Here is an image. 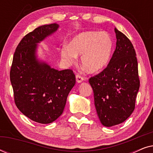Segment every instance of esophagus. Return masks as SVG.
Masks as SVG:
<instances>
[{
  "label": "esophagus",
  "mask_w": 153,
  "mask_h": 153,
  "mask_svg": "<svg viewBox=\"0 0 153 153\" xmlns=\"http://www.w3.org/2000/svg\"><path fill=\"white\" fill-rule=\"evenodd\" d=\"M76 80L77 83H80L82 82L83 80H84V79H83L82 76H81L80 75L77 74V75H76Z\"/></svg>",
  "instance_id": "esophagus-1"
}]
</instances>
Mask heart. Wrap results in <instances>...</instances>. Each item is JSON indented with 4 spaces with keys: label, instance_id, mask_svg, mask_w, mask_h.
I'll use <instances>...</instances> for the list:
<instances>
[{
    "label": "heart",
    "instance_id": "1",
    "mask_svg": "<svg viewBox=\"0 0 153 153\" xmlns=\"http://www.w3.org/2000/svg\"><path fill=\"white\" fill-rule=\"evenodd\" d=\"M113 50L111 37L105 31H88L75 36L70 45H64L60 55L65 63L74 64L81 56V64L88 72L103 69L109 61Z\"/></svg>",
    "mask_w": 153,
    "mask_h": 153
}]
</instances>
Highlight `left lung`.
I'll list each match as a JSON object with an SVG mask.
<instances>
[{"label":"left lung","instance_id":"left-lung-1","mask_svg":"<svg viewBox=\"0 0 153 153\" xmlns=\"http://www.w3.org/2000/svg\"><path fill=\"white\" fill-rule=\"evenodd\" d=\"M115 33L116 47L109 63L89 79L97 116L105 127L120 124L131 116L140 86L134 48L116 28Z\"/></svg>","mask_w":153,"mask_h":153}]
</instances>
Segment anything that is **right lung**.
<instances>
[{"label":"right lung","instance_id":"add662e5","mask_svg":"<svg viewBox=\"0 0 153 153\" xmlns=\"http://www.w3.org/2000/svg\"><path fill=\"white\" fill-rule=\"evenodd\" d=\"M59 28L44 25L27 34L14 52L10 81L19 110L41 124L55 121L63 112L70 92L76 83L71 70L58 71L37 55L38 44Z\"/></svg>","mask_w":153,"mask_h":153}]
</instances>
